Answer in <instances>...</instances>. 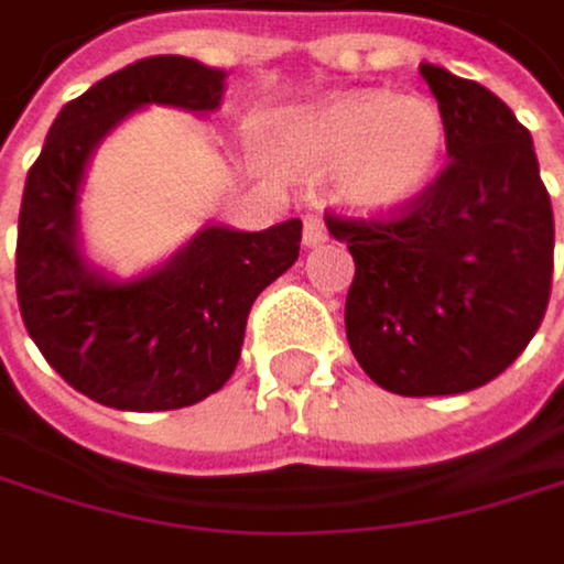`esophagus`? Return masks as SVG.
<instances>
[{"mask_svg": "<svg viewBox=\"0 0 564 564\" xmlns=\"http://www.w3.org/2000/svg\"><path fill=\"white\" fill-rule=\"evenodd\" d=\"M327 240V227L317 214H307L304 217V247H321Z\"/></svg>", "mask_w": 564, "mask_h": 564, "instance_id": "1", "label": "esophagus"}]
</instances>
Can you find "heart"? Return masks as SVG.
Segmentation results:
<instances>
[{
	"label": "heart",
	"mask_w": 564,
	"mask_h": 564,
	"mask_svg": "<svg viewBox=\"0 0 564 564\" xmlns=\"http://www.w3.org/2000/svg\"><path fill=\"white\" fill-rule=\"evenodd\" d=\"M267 156L288 173L324 176L354 217H394L427 193L448 150L445 112L431 96L340 89L276 112Z\"/></svg>",
	"instance_id": "1"
}]
</instances>
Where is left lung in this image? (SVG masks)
Returning <instances> with one entry per match:
<instances>
[{"label":"left lung","mask_w":564,"mask_h":564,"mask_svg":"<svg viewBox=\"0 0 564 564\" xmlns=\"http://www.w3.org/2000/svg\"><path fill=\"white\" fill-rule=\"evenodd\" d=\"M448 123L452 163L391 220L327 217L354 257L344 327L365 375L391 394H465L535 337L555 217L532 133L481 83L421 63Z\"/></svg>","instance_id":"obj_1"}]
</instances>
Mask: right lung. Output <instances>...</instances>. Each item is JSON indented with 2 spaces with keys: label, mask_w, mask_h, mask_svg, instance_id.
<instances>
[{
  "label": "right lung",
  "mask_w": 564,
  "mask_h": 564,
  "mask_svg": "<svg viewBox=\"0 0 564 564\" xmlns=\"http://www.w3.org/2000/svg\"><path fill=\"white\" fill-rule=\"evenodd\" d=\"M227 73L150 56L66 102L22 189L15 291L29 337L79 394L116 411H173L220 391L263 288L294 267L301 220L260 234L207 224L166 263L119 280L83 253L79 193L96 147L143 106L207 116Z\"/></svg>",
  "instance_id": "1"
}]
</instances>
